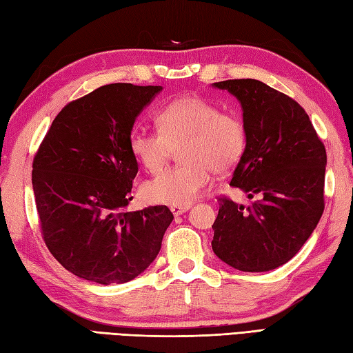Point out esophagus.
I'll return each mask as SVG.
<instances>
[{"instance_id":"obj_1","label":"esophagus","mask_w":353,"mask_h":353,"mask_svg":"<svg viewBox=\"0 0 353 353\" xmlns=\"http://www.w3.org/2000/svg\"><path fill=\"white\" fill-rule=\"evenodd\" d=\"M191 206L188 205V206H171V212H172V215H182L183 212H186L188 211Z\"/></svg>"}]
</instances>
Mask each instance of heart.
Segmentation results:
<instances>
[{"instance_id": "heart-1", "label": "heart", "mask_w": 353, "mask_h": 353, "mask_svg": "<svg viewBox=\"0 0 353 353\" xmlns=\"http://www.w3.org/2000/svg\"><path fill=\"white\" fill-rule=\"evenodd\" d=\"M157 132H133L130 152L150 172H159L181 148L182 165L144 185L152 203L188 206L211 182L212 171L228 174L245 154L249 132L236 112L221 110L203 97L183 95L157 112Z\"/></svg>"}]
</instances>
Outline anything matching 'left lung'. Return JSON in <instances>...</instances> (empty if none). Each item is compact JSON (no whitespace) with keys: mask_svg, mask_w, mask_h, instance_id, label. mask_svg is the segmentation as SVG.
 Wrapping results in <instances>:
<instances>
[{"mask_svg":"<svg viewBox=\"0 0 353 353\" xmlns=\"http://www.w3.org/2000/svg\"><path fill=\"white\" fill-rule=\"evenodd\" d=\"M241 103L249 132L230 185L258 197L250 206L219 197L212 250L241 272H268L302 249L325 211L326 150L305 109L259 80L214 83Z\"/></svg>","mask_w":353,"mask_h":353,"instance_id":"1","label":"left lung"}]
</instances>
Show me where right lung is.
Returning <instances> with one entry per match:
<instances>
[{
  "label": "right lung",
  "mask_w": 353,
  "mask_h": 353,
  "mask_svg": "<svg viewBox=\"0 0 353 353\" xmlns=\"http://www.w3.org/2000/svg\"><path fill=\"white\" fill-rule=\"evenodd\" d=\"M162 86L110 83L59 112L33 159L32 182L45 244L61 264L97 283H124L161 250L171 211L127 212L138 162L134 119Z\"/></svg>",
  "instance_id": "right-lung-1"
}]
</instances>
